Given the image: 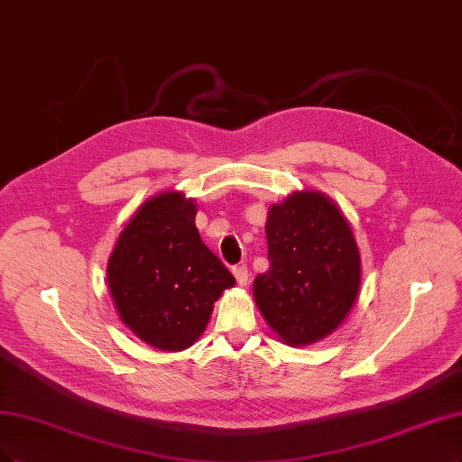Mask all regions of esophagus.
I'll use <instances>...</instances> for the list:
<instances>
[{"mask_svg":"<svg viewBox=\"0 0 462 462\" xmlns=\"http://www.w3.org/2000/svg\"><path fill=\"white\" fill-rule=\"evenodd\" d=\"M233 275H235L236 282L241 284V286H246V284H248L250 273H248V267H246V265H235V267H233Z\"/></svg>","mask_w":462,"mask_h":462,"instance_id":"esophagus-1","label":"esophagus"}]
</instances>
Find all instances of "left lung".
Returning <instances> with one entry per match:
<instances>
[{"label": "left lung", "mask_w": 462, "mask_h": 462, "mask_svg": "<svg viewBox=\"0 0 462 462\" xmlns=\"http://www.w3.org/2000/svg\"><path fill=\"white\" fill-rule=\"evenodd\" d=\"M269 269L254 279L263 319L289 346L337 330L356 304L361 258L347 219L319 190L273 204L265 221Z\"/></svg>", "instance_id": "obj_1"}]
</instances>
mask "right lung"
<instances>
[{
    "mask_svg": "<svg viewBox=\"0 0 462 462\" xmlns=\"http://www.w3.org/2000/svg\"><path fill=\"white\" fill-rule=\"evenodd\" d=\"M195 216V200L178 190L149 199L120 233L106 265L120 319L162 352L193 346L214 301L235 284L229 269L202 243Z\"/></svg>",
    "mask_w": 462,
    "mask_h": 462,
    "instance_id": "add662e5",
    "label": "right lung"
}]
</instances>
